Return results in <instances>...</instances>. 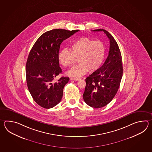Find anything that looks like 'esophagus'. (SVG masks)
<instances>
[{
  "mask_svg": "<svg viewBox=\"0 0 152 152\" xmlns=\"http://www.w3.org/2000/svg\"><path fill=\"white\" fill-rule=\"evenodd\" d=\"M70 80H75V81H77L79 80H80V79L79 78H77V77H70Z\"/></svg>",
  "mask_w": 152,
  "mask_h": 152,
  "instance_id": "34e87169",
  "label": "esophagus"
}]
</instances>
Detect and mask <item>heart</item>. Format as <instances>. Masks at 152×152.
Masks as SVG:
<instances>
[{"label":"heart","mask_w":152,"mask_h":152,"mask_svg":"<svg viewBox=\"0 0 152 152\" xmlns=\"http://www.w3.org/2000/svg\"><path fill=\"white\" fill-rule=\"evenodd\" d=\"M105 55V48L99 41L82 37L75 41L71 50L62 49L58 54L59 62L65 67L71 66L77 58L78 65L67 72L69 76L79 77L87 71L93 72L100 68Z\"/></svg>","instance_id":"1"}]
</instances>
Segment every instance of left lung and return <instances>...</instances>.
I'll return each instance as SVG.
<instances>
[{"mask_svg":"<svg viewBox=\"0 0 152 152\" xmlns=\"http://www.w3.org/2000/svg\"><path fill=\"white\" fill-rule=\"evenodd\" d=\"M93 31H103L107 35L110 48L103 66L86 78L83 98L90 107L100 108L113 100L118 90L123 75L122 60L118 45L109 32L104 29Z\"/></svg>","mask_w":152,"mask_h":152,"instance_id":"8db88e82","label":"left lung"}]
</instances>
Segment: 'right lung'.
I'll return each mask as SVG.
<instances>
[{"label":"right lung","mask_w":152,"mask_h":152,"mask_svg":"<svg viewBox=\"0 0 152 152\" xmlns=\"http://www.w3.org/2000/svg\"><path fill=\"white\" fill-rule=\"evenodd\" d=\"M79 30L53 29L45 32L36 41L26 64V79L33 99L40 107L50 109L61 100L68 77L53 80L61 73L58 54L60 45Z\"/></svg>","instance_id":"right-lung-1"}]
</instances>
